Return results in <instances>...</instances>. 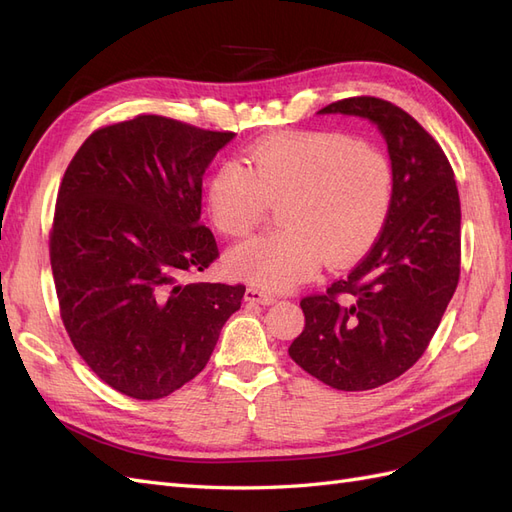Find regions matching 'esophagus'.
<instances>
[{"mask_svg":"<svg viewBox=\"0 0 512 512\" xmlns=\"http://www.w3.org/2000/svg\"><path fill=\"white\" fill-rule=\"evenodd\" d=\"M245 301L247 303H260V305H271L275 301V297L271 292L262 290V288H247L245 290Z\"/></svg>","mask_w":512,"mask_h":512,"instance_id":"1","label":"esophagus"}]
</instances>
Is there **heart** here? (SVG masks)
<instances>
[{
	"mask_svg": "<svg viewBox=\"0 0 512 512\" xmlns=\"http://www.w3.org/2000/svg\"><path fill=\"white\" fill-rule=\"evenodd\" d=\"M245 164L230 160L209 181L220 232L247 239L280 207L282 230L235 247L228 269L258 286L286 290L312 277L320 258L342 267L363 256L389 222L395 170L386 153L339 132L273 136Z\"/></svg>",
	"mask_w": 512,
	"mask_h": 512,
	"instance_id": "heart-1",
	"label": "heart"
}]
</instances>
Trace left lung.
<instances>
[{
	"label": "left lung",
	"instance_id": "obj_1",
	"mask_svg": "<svg viewBox=\"0 0 512 512\" xmlns=\"http://www.w3.org/2000/svg\"><path fill=\"white\" fill-rule=\"evenodd\" d=\"M318 113L376 123L389 145L395 196L389 222L359 265L301 299L305 327L288 354L337 391H369L421 359L453 299L461 271L457 181L436 138L389 100L352 96Z\"/></svg>",
	"mask_w": 512,
	"mask_h": 512
}]
</instances>
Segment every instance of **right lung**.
Wrapping results in <instances>:
<instances>
[{"mask_svg": "<svg viewBox=\"0 0 512 512\" xmlns=\"http://www.w3.org/2000/svg\"><path fill=\"white\" fill-rule=\"evenodd\" d=\"M235 132L136 115L87 136L49 235L59 316L94 374L134 399L196 378L243 284L190 282L220 250L200 224L203 175Z\"/></svg>", "mask_w": 512, "mask_h": 512, "instance_id": "obj_1", "label": "right lung"}]
</instances>
